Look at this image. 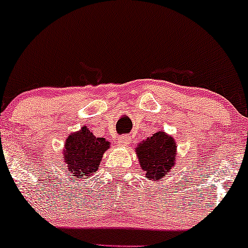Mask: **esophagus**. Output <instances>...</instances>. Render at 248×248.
Wrapping results in <instances>:
<instances>
[{
	"mask_svg": "<svg viewBox=\"0 0 248 248\" xmlns=\"http://www.w3.org/2000/svg\"><path fill=\"white\" fill-rule=\"evenodd\" d=\"M129 140L130 137L127 136V135H122V136H119L118 139V144L125 147V145H127V143H129Z\"/></svg>",
	"mask_w": 248,
	"mask_h": 248,
	"instance_id": "1",
	"label": "esophagus"
}]
</instances>
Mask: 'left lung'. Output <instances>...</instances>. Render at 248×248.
<instances>
[{
  "label": "left lung",
  "mask_w": 248,
  "mask_h": 248,
  "mask_svg": "<svg viewBox=\"0 0 248 248\" xmlns=\"http://www.w3.org/2000/svg\"><path fill=\"white\" fill-rule=\"evenodd\" d=\"M175 142L165 132H156L137 147L140 165L147 172L148 179H162L174 165Z\"/></svg>",
  "instance_id": "1"
}]
</instances>
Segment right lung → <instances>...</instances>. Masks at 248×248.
Segmentation results:
<instances>
[{"instance_id": "add662e5", "label": "right lung", "mask_w": 248, "mask_h": 248, "mask_svg": "<svg viewBox=\"0 0 248 248\" xmlns=\"http://www.w3.org/2000/svg\"><path fill=\"white\" fill-rule=\"evenodd\" d=\"M109 143L103 137H95L83 126L78 132L70 135L65 141L64 159L69 170L76 177L80 174L91 177L99 168L103 154L108 149Z\"/></svg>"}]
</instances>
